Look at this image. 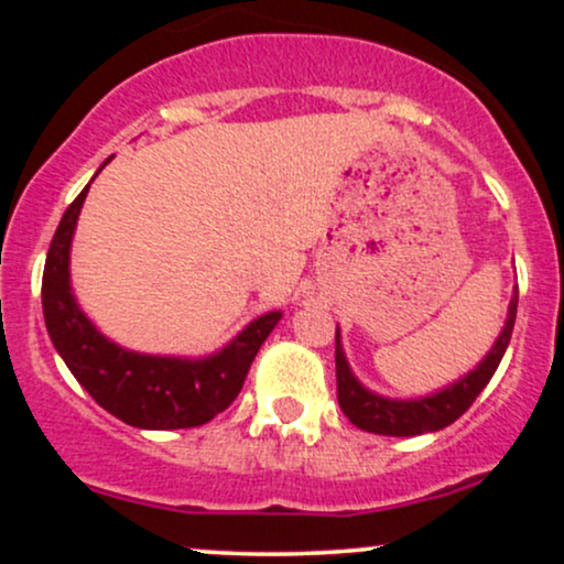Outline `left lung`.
I'll list each match as a JSON object with an SVG mask.
<instances>
[{"mask_svg":"<svg viewBox=\"0 0 564 564\" xmlns=\"http://www.w3.org/2000/svg\"><path fill=\"white\" fill-rule=\"evenodd\" d=\"M517 296L520 291L514 289V296L509 302L507 326L498 334L494 349L485 355V360L467 377L453 381L435 394H426L419 400H392L381 398V394L366 390L355 373L349 371L345 352L339 345V328H336V400H339L341 413L352 422L358 430L373 432V435H390V437H413L424 435V432H437L448 426L462 416L467 408L475 403L477 394L485 390L490 377L496 373L501 364L503 352H507L511 332H514L517 318Z\"/></svg>","mask_w":564,"mask_h":564,"instance_id":"8db88e82","label":"left lung"}]
</instances>
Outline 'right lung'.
<instances>
[{
    "label": "right lung",
    "mask_w": 564,
    "mask_h": 564,
    "mask_svg": "<svg viewBox=\"0 0 564 564\" xmlns=\"http://www.w3.org/2000/svg\"><path fill=\"white\" fill-rule=\"evenodd\" d=\"M87 191L89 185L66 209L44 262L42 310L57 355L95 403L129 426L187 430L212 422L238 398L251 360L281 321V313L260 315L230 345L198 360L140 355L113 345L82 313L70 291V238Z\"/></svg>",
    "instance_id": "1"
}]
</instances>
